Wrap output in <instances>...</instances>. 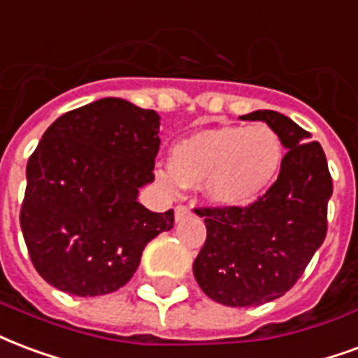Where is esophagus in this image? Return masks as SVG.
I'll list each match as a JSON object with an SVG mask.
<instances>
[{
  "label": "esophagus",
  "instance_id": "1",
  "mask_svg": "<svg viewBox=\"0 0 358 358\" xmlns=\"http://www.w3.org/2000/svg\"><path fill=\"white\" fill-rule=\"evenodd\" d=\"M192 214V208L186 205H178L176 208H174V220L176 222H182V220H186L187 216Z\"/></svg>",
  "mask_w": 358,
  "mask_h": 358
}]
</instances>
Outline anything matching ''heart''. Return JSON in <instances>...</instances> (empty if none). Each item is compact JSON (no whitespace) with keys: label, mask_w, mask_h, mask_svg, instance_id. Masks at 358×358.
<instances>
[{"label":"heart","mask_w":358,"mask_h":358,"mask_svg":"<svg viewBox=\"0 0 358 358\" xmlns=\"http://www.w3.org/2000/svg\"><path fill=\"white\" fill-rule=\"evenodd\" d=\"M282 161L285 148L271 127H216L180 138L171 148L169 166H157L153 176L171 195L182 186L203 187L213 205L241 208L271 187Z\"/></svg>","instance_id":"obj_1"}]
</instances>
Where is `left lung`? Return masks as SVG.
<instances>
[{
  "label": "left lung",
  "instance_id": "8db88e82",
  "mask_svg": "<svg viewBox=\"0 0 358 358\" xmlns=\"http://www.w3.org/2000/svg\"><path fill=\"white\" fill-rule=\"evenodd\" d=\"M288 150L279 178L245 208H197L206 241L193 275L210 300L229 307L262 306L287 294L327 237L332 178L319 142L292 119L256 110Z\"/></svg>",
  "mask_w": 358,
  "mask_h": 358
}]
</instances>
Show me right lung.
I'll return each mask as SVG.
<instances>
[{
	"instance_id": "right-lung-1",
	"label": "right lung",
	"mask_w": 358,
	"mask_h": 358,
	"mask_svg": "<svg viewBox=\"0 0 358 358\" xmlns=\"http://www.w3.org/2000/svg\"><path fill=\"white\" fill-rule=\"evenodd\" d=\"M153 110L102 98L60 115L26 166L20 227L31 264L51 287L104 296L125 287L142 250L174 226V213L138 203L153 182Z\"/></svg>"
}]
</instances>
